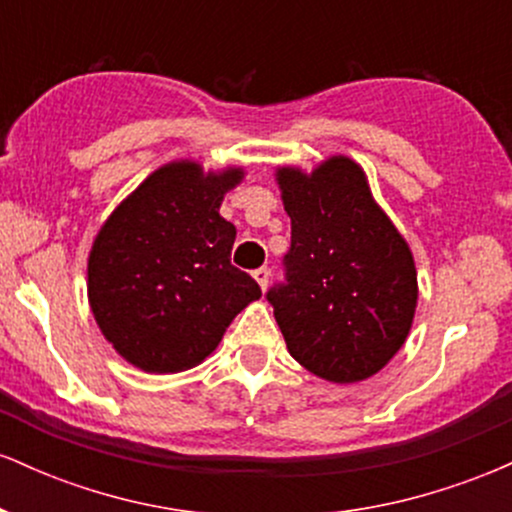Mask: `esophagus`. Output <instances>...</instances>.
Instances as JSON below:
<instances>
[{"label": "esophagus", "instance_id": "esophagus-1", "mask_svg": "<svg viewBox=\"0 0 512 512\" xmlns=\"http://www.w3.org/2000/svg\"><path fill=\"white\" fill-rule=\"evenodd\" d=\"M252 276H255V281L262 286V289H267V284H269V269L267 267L255 269V272H252Z\"/></svg>", "mask_w": 512, "mask_h": 512}]
</instances>
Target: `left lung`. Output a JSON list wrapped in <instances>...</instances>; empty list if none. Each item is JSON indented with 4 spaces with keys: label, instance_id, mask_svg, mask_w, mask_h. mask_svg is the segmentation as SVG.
Returning a JSON list of instances; mask_svg holds the SVG:
<instances>
[{
    "label": "left lung",
    "instance_id": "8db88e82",
    "mask_svg": "<svg viewBox=\"0 0 512 512\" xmlns=\"http://www.w3.org/2000/svg\"><path fill=\"white\" fill-rule=\"evenodd\" d=\"M291 248L267 291L289 354L332 383L378 373L407 339L416 310L409 245L373 202L366 175L334 156L303 175L281 168Z\"/></svg>",
    "mask_w": 512,
    "mask_h": 512
}]
</instances>
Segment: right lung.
I'll return each instance as SVG.
<instances>
[{
    "instance_id": "1",
    "label": "right lung",
    "mask_w": 512,
    "mask_h": 512,
    "mask_svg": "<svg viewBox=\"0 0 512 512\" xmlns=\"http://www.w3.org/2000/svg\"><path fill=\"white\" fill-rule=\"evenodd\" d=\"M243 170L192 161L151 173L113 211L88 257V301L110 344L146 373L202 363L231 320L262 296L231 264L236 226L219 214Z\"/></svg>"
}]
</instances>
